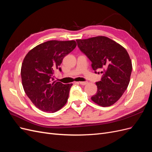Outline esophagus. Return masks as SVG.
<instances>
[{"mask_svg":"<svg viewBox=\"0 0 152 152\" xmlns=\"http://www.w3.org/2000/svg\"><path fill=\"white\" fill-rule=\"evenodd\" d=\"M77 83H79L82 86H85L87 84V82H77Z\"/></svg>","mask_w":152,"mask_h":152,"instance_id":"esophagus-1","label":"esophagus"}]
</instances>
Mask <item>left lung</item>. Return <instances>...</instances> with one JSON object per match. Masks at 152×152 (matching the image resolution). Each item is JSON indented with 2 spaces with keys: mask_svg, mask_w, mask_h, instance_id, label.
Here are the masks:
<instances>
[{
  "mask_svg": "<svg viewBox=\"0 0 152 152\" xmlns=\"http://www.w3.org/2000/svg\"><path fill=\"white\" fill-rule=\"evenodd\" d=\"M76 41L80 50L92 62L95 73L98 69L103 70L101 72L102 80L96 82L98 91L91 97L92 101L103 107L113 104L129 84L132 66L126 49L104 36Z\"/></svg>",
  "mask_w": 152,
  "mask_h": 152,
  "instance_id": "1",
  "label": "left lung"
}]
</instances>
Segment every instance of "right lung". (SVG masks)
<instances>
[{
    "mask_svg": "<svg viewBox=\"0 0 152 152\" xmlns=\"http://www.w3.org/2000/svg\"><path fill=\"white\" fill-rule=\"evenodd\" d=\"M75 40H49L30 50L22 63L21 76L26 94L37 108L54 113L64 107L72 84L54 81V70L76 47Z\"/></svg>",
    "mask_w": 152,
    "mask_h": 152,
    "instance_id": "1",
    "label": "right lung"
}]
</instances>
